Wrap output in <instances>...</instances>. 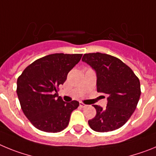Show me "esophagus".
<instances>
[{"label":"esophagus","mask_w":156,"mask_h":156,"mask_svg":"<svg viewBox=\"0 0 156 156\" xmlns=\"http://www.w3.org/2000/svg\"><path fill=\"white\" fill-rule=\"evenodd\" d=\"M80 106L81 108H85V107H86V106H87V105L83 104V102H80Z\"/></svg>","instance_id":"obj_1"}]
</instances>
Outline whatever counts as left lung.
<instances>
[{"label":"left lung","mask_w":156,"mask_h":156,"mask_svg":"<svg viewBox=\"0 0 156 156\" xmlns=\"http://www.w3.org/2000/svg\"><path fill=\"white\" fill-rule=\"evenodd\" d=\"M82 61L96 73L98 92L108 95L105 109L94 105L97 113L88 124L97 132L119 129L136 109L140 96L139 79L120 59L107 54H84Z\"/></svg>","instance_id":"1"}]
</instances>
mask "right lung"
<instances>
[{"mask_svg": "<svg viewBox=\"0 0 156 156\" xmlns=\"http://www.w3.org/2000/svg\"><path fill=\"white\" fill-rule=\"evenodd\" d=\"M82 54H52L37 59L17 80V94L23 113L40 130L57 133L67 127L79 102H66L58 96V87L80 61Z\"/></svg>", "mask_w": 156, "mask_h": 156, "instance_id": "right-lung-1", "label": "right lung"}]
</instances>
